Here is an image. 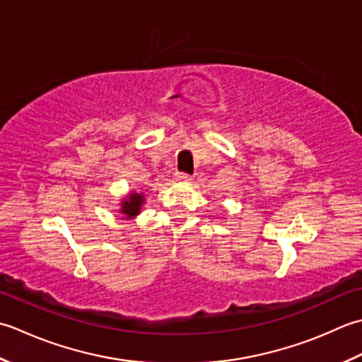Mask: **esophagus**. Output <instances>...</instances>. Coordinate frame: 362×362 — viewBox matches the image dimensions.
<instances>
[{"label":"esophagus","instance_id":"obj_1","mask_svg":"<svg viewBox=\"0 0 362 362\" xmlns=\"http://www.w3.org/2000/svg\"><path fill=\"white\" fill-rule=\"evenodd\" d=\"M176 180H178V181H190V180H192V176H190L189 173L180 172V173H176Z\"/></svg>","mask_w":362,"mask_h":362}]
</instances>
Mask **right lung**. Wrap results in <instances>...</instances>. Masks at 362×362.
<instances>
[{"label":"right lung","instance_id":"add662e5","mask_svg":"<svg viewBox=\"0 0 362 362\" xmlns=\"http://www.w3.org/2000/svg\"><path fill=\"white\" fill-rule=\"evenodd\" d=\"M144 203L142 194H131L128 200L122 203V214H127L128 217H134L140 211V206Z\"/></svg>","mask_w":362,"mask_h":362}]
</instances>
